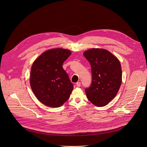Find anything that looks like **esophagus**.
Returning a JSON list of instances; mask_svg holds the SVG:
<instances>
[{
    "label": "esophagus",
    "mask_w": 147,
    "mask_h": 147,
    "mask_svg": "<svg viewBox=\"0 0 147 147\" xmlns=\"http://www.w3.org/2000/svg\"><path fill=\"white\" fill-rule=\"evenodd\" d=\"M76 86H77V87H80L81 86V82H80V81L77 82L76 83Z\"/></svg>",
    "instance_id": "34e87169"
}]
</instances>
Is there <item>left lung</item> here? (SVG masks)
I'll use <instances>...</instances> for the list:
<instances>
[{
    "instance_id": "left-lung-1",
    "label": "left lung",
    "mask_w": 147,
    "mask_h": 147,
    "mask_svg": "<svg viewBox=\"0 0 147 147\" xmlns=\"http://www.w3.org/2000/svg\"><path fill=\"white\" fill-rule=\"evenodd\" d=\"M91 66L92 83L85 91L96 107H105L116 95L121 83V68L118 59L107 50L93 48L84 52Z\"/></svg>"
}]
</instances>
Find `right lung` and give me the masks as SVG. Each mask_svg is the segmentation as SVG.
Instances as JSON below:
<instances>
[{
  "mask_svg": "<svg viewBox=\"0 0 147 147\" xmlns=\"http://www.w3.org/2000/svg\"><path fill=\"white\" fill-rule=\"evenodd\" d=\"M71 54L68 49H49L33 63L31 87L37 99L48 107H60L70 98L73 84L62 66Z\"/></svg>",
  "mask_w": 147,
  "mask_h": 147,
  "instance_id": "add662e5",
  "label": "right lung"
}]
</instances>
